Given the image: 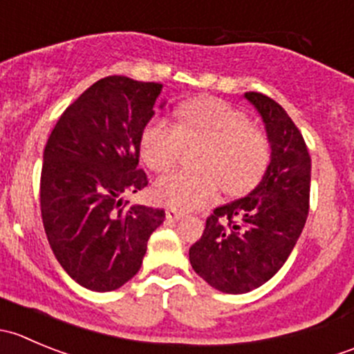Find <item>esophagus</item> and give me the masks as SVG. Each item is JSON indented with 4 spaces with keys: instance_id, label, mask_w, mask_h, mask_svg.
Here are the masks:
<instances>
[{
    "instance_id": "1",
    "label": "esophagus",
    "mask_w": 354,
    "mask_h": 354,
    "mask_svg": "<svg viewBox=\"0 0 354 354\" xmlns=\"http://www.w3.org/2000/svg\"><path fill=\"white\" fill-rule=\"evenodd\" d=\"M166 217L171 221H180L185 217V212H181V210L174 209V207H169V209H166Z\"/></svg>"
}]
</instances>
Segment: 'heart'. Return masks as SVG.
Masks as SVG:
<instances>
[{
	"mask_svg": "<svg viewBox=\"0 0 354 354\" xmlns=\"http://www.w3.org/2000/svg\"><path fill=\"white\" fill-rule=\"evenodd\" d=\"M185 145H203L202 173H173L157 180L154 195L164 205L192 210L219 197L245 195L257 187L269 166L270 145L266 133L248 124V118L227 102L202 97L178 109V127L152 120L140 138L145 164L157 173L171 169Z\"/></svg>",
	"mask_w": 354,
	"mask_h": 354,
	"instance_id": "heart-1",
	"label": "heart"
}]
</instances>
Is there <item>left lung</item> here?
Instances as JSON below:
<instances>
[{
	"label": "left lung",
	"mask_w": 354,
	"mask_h": 354,
	"mask_svg": "<svg viewBox=\"0 0 354 354\" xmlns=\"http://www.w3.org/2000/svg\"><path fill=\"white\" fill-rule=\"evenodd\" d=\"M266 124L270 162L243 198L207 217L202 238L190 248L195 272L230 295H243L276 276L291 255L308 216L312 160L301 133L274 99L245 92Z\"/></svg>",
	"instance_id": "left-lung-1"
}]
</instances>
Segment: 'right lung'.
Instances as JSON below:
<instances>
[{
    "label": "right lung",
    "instance_id": "obj_1",
    "mask_svg": "<svg viewBox=\"0 0 354 354\" xmlns=\"http://www.w3.org/2000/svg\"><path fill=\"white\" fill-rule=\"evenodd\" d=\"M160 91L156 82L101 78L68 106L46 144V236L68 276L91 291H114L128 283L166 217L162 209L123 200L149 183L138 169L140 138Z\"/></svg>",
    "mask_w": 354,
    "mask_h": 354
}]
</instances>
